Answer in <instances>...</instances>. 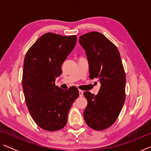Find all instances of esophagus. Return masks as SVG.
<instances>
[{"mask_svg": "<svg viewBox=\"0 0 151 151\" xmlns=\"http://www.w3.org/2000/svg\"><path fill=\"white\" fill-rule=\"evenodd\" d=\"M78 92H79V96H81V97L83 96V91L81 90H79Z\"/></svg>", "mask_w": 151, "mask_h": 151, "instance_id": "1", "label": "esophagus"}]
</instances>
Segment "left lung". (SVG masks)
<instances>
[{
  "mask_svg": "<svg viewBox=\"0 0 151 151\" xmlns=\"http://www.w3.org/2000/svg\"><path fill=\"white\" fill-rule=\"evenodd\" d=\"M89 65V77L100 81L96 95L84 93L87 106L84 119L89 127L103 131L114 123L125 101L126 76L118 48L103 34L91 32L79 37Z\"/></svg>",
  "mask_w": 151,
  "mask_h": 151,
  "instance_id": "obj_1",
  "label": "left lung"
}]
</instances>
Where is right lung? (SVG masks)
<instances>
[{"instance_id":"add662e5","label":"right lung","mask_w":151,"mask_h":151,"mask_svg":"<svg viewBox=\"0 0 151 151\" xmlns=\"http://www.w3.org/2000/svg\"><path fill=\"white\" fill-rule=\"evenodd\" d=\"M76 39L75 35L45 33L25 56L22 73L25 101L36 124L46 131H58L65 126L68 111L79 96L75 86L64 90L55 83Z\"/></svg>"}]
</instances>
